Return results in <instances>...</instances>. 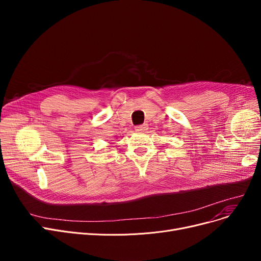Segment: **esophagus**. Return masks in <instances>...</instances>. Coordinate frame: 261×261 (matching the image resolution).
Here are the masks:
<instances>
[{
    "label": "esophagus",
    "instance_id": "esophagus-1",
    "mask_svg": "<svg viewBox=\"0 0 261 261\" xmlns=\"http://www.w3.org/2000/svg\"><path fill=\"white\" fill-rule=\"evenodd\" d=\"M147 130V125H141V126H138V127H135V131L136 132H139V133H142V132H144V131H146Z\"/></svg>",
    "mask_w": 261,
    "mask_h": 261
}]
</instances>
